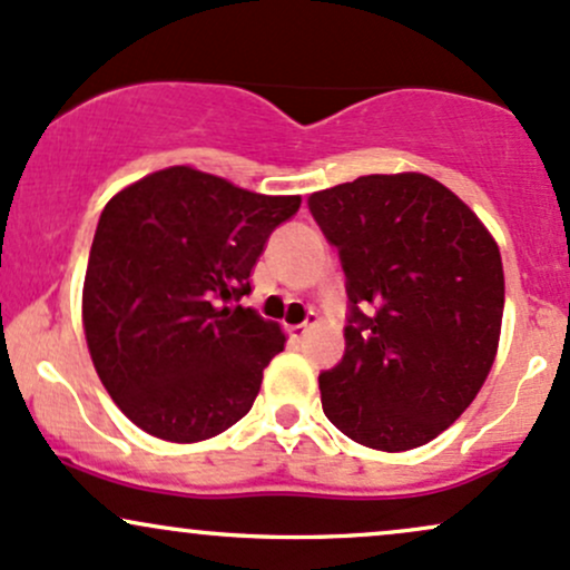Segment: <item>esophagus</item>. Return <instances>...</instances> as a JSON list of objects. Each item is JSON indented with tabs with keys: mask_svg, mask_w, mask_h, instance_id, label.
I'll list each match as a JSON object with an SVG mask.
<instances>
[{
	"mask_svg": "<svg viewBox=\"0 0 570 570\" xmlns=\"http://www.w3.org/2000/svg\"><path fill=\"white\" fill-rule=\"evenodd\" d=\"M289 333H292V337H295V341H303V337L311 333V322L295 324V327H289Z\"/></svg>",
	"mask_w": 570,
	"mask_h": 570,
	"instance_id": "esophagus-1",
	"label": "esophagus"
}]
</instances>
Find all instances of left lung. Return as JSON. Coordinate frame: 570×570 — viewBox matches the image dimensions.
Listing matches in <instances>:
<instances>
[{"instance_id":"1","label":"left lung","mask_w":570,"mask_h":570,"mask_svg":"<svg viewBox=\"0 0 570 570\" xmlns=\"http://www.w3.org/2000/svg\"><path fill=\"white\" fill-rule=\"evenodd\" d=\"M337 246L348 314L322 409L352 441L409 452L460 419L484 386L503 322V262L490 229L422 173L362 175L314 191Z\"/></svg>"}]
</instances>
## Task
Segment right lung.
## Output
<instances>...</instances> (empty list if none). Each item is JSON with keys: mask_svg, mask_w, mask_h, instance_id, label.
I'll list each match as a JSON object with an SVG mask.
<instances>
[{"mask_svg": "<svg viewBox=\"0 0 570 570\" xmlns=\"http://www.w3.org/2000/svg\"><path fill=\"white\" fill-rule=\"evenodd\" d=\"M299 203L175 165L105 205L83 281L86 343L112 403L148 435L205 441L252 411L286 335L235 303Z\"/></svg>", "mask_w": 570, "mask_h": 570, "instance_id": "obj_1", "label": "right lung"}]
</instances>
